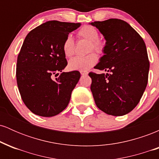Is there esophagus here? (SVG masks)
<instances>
[{
  "label": "esophagus",
  "instance_id": "1",
  "mask_svg": "<svg viewBox=\"0 0 159 159\" xmlns=\"http://www.w3.org/2000/svg\"><path fill=\"white\" fill-rule=\"evenodd\" d=\"M80 72H81V75H87L88 74V72H87V71H80Z\"/></svg>",
  "mask_w": 159,
  "mask_h": 159
}]
</instances>
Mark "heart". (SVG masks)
<instances>
[{
    "label": "heart",
    "instance_id": "1",
    "mask_svg": "<svg viewBox=\"0 0 159 159\" xmlns=\"http://www.w3.org/2000/svg\"><path fill=\"white\" fill-rule=\"evenodd\" d=\"M78 39H85L90 42L89 52L93 50L98 54H103L105 49V43L98 39L99 34L96 27L91 25H84L77 32ZM75 43L71 35L66 36L63 43V52L66 57H72L75 53ZM98 55L92 52L85 57H75L69 61V68L71 70L87 71L93 66L98 62Z\"/></svg>",
    "mask_w": 159,
    "mask_h": 159
}]
</instances>
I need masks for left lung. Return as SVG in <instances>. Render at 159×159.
<instances>
[{
  "mask_svg": "<svg viewBox=\"0 0 159 159\" xmlns=\"http://www.w3.org/2000/svg\"><path fill=\"white\" fill-rule=\"evenodd\" d=\"M106 39L104 55L90 72V90L96 106L113 116H123L137 106L148 82L149 61L143 39L126 21L110 19L91 23Z\"/></svg>",
  "mask_w": 159,
  "mask_h": 159,
  "instance_id": "obj_1",
  "label": "left lung"
}]
</instances>
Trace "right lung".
<instances>
[{
	"label": "right lung",
	"mask_w": 159,
	"mask_h": 159,
	"mask_svg": "<svg viewBox=\"0 0 159 159\" xmlns=\"http://www.w3.org/2000/svg\"><path fill=\"white\" fill-rule=\"evenodd\" d=\"M80 25L48 21L25 37L17 58L16 81L24 103L34 114L50 117L68 105L81 74L72 71L54 76L67 65L63 52L66 36Z\"/></svg>",
	"instance_id": "obj_1"
}]
</instances>
